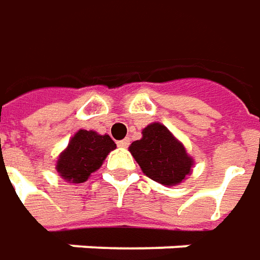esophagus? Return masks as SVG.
<instances>
[{
  "instance_id": "obj_1",
  "label": "esophagus",
  "mask_w": 260,
  "mask_h": 260,
  "mask_svg": "<svg viewBox=\"0 0 260 260\" xmlns=\"http://www.w3.org/2000/svg\"><path fill=\"white\" fill-rule=\"evenodd\" d=\"M118 147L128 148L129 147V139L125 138V139H122V141H118Z\"/></svg>"
}]
</instances>
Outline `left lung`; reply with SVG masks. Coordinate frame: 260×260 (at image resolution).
<instances>
[{
  "label": "left lung",
  "instance_id": "8db88e82",
  "mask_svg": "<svg viewBox=\"0 0 260 260\" xmlns=\"http://www.w3.org/2000/svg\"><path fill=\"white\" fill-rule=\"evenodd\" d=\"M129 152L144 174L167 187L183 183L194 167L183 142L159 122L142 129V138L131 144Z\"/></svg>",
  "mask_w": 260,
  "mask_h": 260
}]
</instances>
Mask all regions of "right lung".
<instances>
[{"label": "right lung", "mask_w": 260, "mask_h": 260, "mask_svg": "<svg viewBox=\"0 0 260 260\" xmlns=\"http://www.w3.org/2000/svg\"><path fill=\"white\" fill-rule=\"evenodd\" d=\"M115 148L116 144L109 135L79 129L60 152L56 171L68 183H85L92 173L102 167L108 154Z\"/></svg>", "instance_id": "right-lung-1"}]
</instances>
